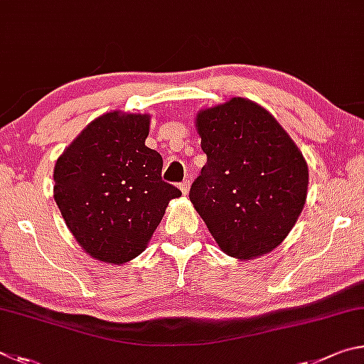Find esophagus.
<instances>
[{
	"instance_id": "esophagus-1",
	"label": "esophagus",
	"mask_w": 364,
	"mask_h": 364,
	"mask_svg": "<svg viewBox=\"0 0 364 364\" xmlns=\"http://www.w3.org/2000/svg\"><path fill=\"white\" fill-rule=\"evenodd\" d=\"M178 188H181V192L183 195H187L188 190H190V181H188V178H186V181H182L181 183H178Z\"/></svg>"
}]
</instances>
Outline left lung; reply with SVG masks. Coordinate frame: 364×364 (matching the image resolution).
Segmentation results:
<instances>
[{
	"label": "left lung",
	"mask_w": 364,
	"mask_h": 364,
	"mask_svg": "<svg viewBox=\"0 0 364 364\" xmlns=\"http://www.w3.org/2000/svg\"><path fill=\"white\" fill-rule=\"evenodd\" d=\"M196 127L208 163L190 201L220 250L247 260L275 250L307 198L302 153L265 108L241 97L201 110Z\"/></svg>",
	"instance_id": "1"
}]
</instances>
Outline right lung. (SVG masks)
I'll list each match as a JSON object with an SVG mask.
<instances>
[{
  "mask_svg": "<svg viewBox=\"0 0 364 364\" xmlns=\"http://www.w3.org/2000/svg\"><path fill=\"white\" fill-rule=\"evenodd\" d=\"M149 114L95 118L57 159L54 200L80 246L124 264L145 250L181 190L161 178L163 158L145 145Z\"/></svg>",
  "mask_w": 364,
  "mask_h": 364,
  "instance_id": "obj_1",
  "label": "right lung"
}]
</instances>
